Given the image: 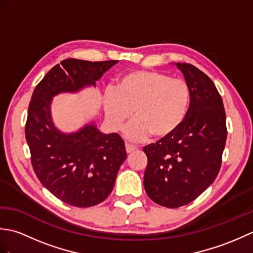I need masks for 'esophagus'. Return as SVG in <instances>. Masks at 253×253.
<instances>
[{
    "label": "esophagus",
    "mask_w": 253,
    "mask_h": 253,
    "mask_svg": "<svg viewBox=\"0 0 253 253\" xmlns=\"http://www.w3.org/2000/svg\"><path fill=\"white\" fill-rule=\"evenodd\" d=\"M125 146H126V151H127V153H132V152H135L136 150H137V147L133 146V144L126 143Z\"/></svg>",
    "instance_id": "1"
}]
</instances>
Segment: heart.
<instances>
[{
    "label": "heart",
    "instance_id": "obj_1",
    "mask_svg": "<svg viewBox=\"0 0 253 253\" xmlns=\"http://www.w3.org/2000/svg\"><path fill=\"white\" fill-rule=\"evenodd\" d=\"M190 89L186 82L153 71L131 72L120 78L115 91H106L103 99L107 123L120 130L132 116L136 120L125 135L141 141L169 137L177 130L187 115Z\"/></svg>",
    "mask_w": 253,
    "mask_h": 253
}]
</instances>
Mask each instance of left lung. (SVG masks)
<instances>
[{
    "instance_id": "8db88e82",
    "label": "left lung",
    "mask_w": 253,
    "mask_h": 253,
    "mask_svg": "<svg viewBox=\"0 0 253 253\" xmlns=\"http://www.w3.org/2000/svg\"><path fill=\"white\" fill-rule=\"evenodd\" d=\"M190 89V105L181 125L169 137L143 148L148 157L143 185L152 201L178 208L213 184L226 142V115L215 84L187 63H174Z\"/></svg>"
}]
</instances>
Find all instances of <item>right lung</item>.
<instances>
[{"instance_id":"add662e5","label":"right lung","mask_w":253,"mask_h":253,"mask_svg":"<svg viewBox=\"0 0 253 253\" xmlns=\"http://www.w3.org/2000/svg\"><path fill=\"white\" fill-rule=\"evenodd\" d=\"M117 62L67 58L45 75L31 96L25 133L32 168L52 195L73 207H93L110 196L127 157L125 143L115 132L100 131L93 121L76 131L60 130L52 118V100L95 87Z\"/></svg>"}]
</instances>
